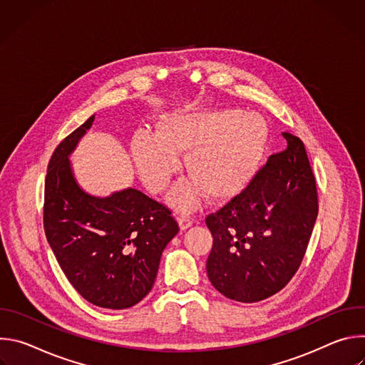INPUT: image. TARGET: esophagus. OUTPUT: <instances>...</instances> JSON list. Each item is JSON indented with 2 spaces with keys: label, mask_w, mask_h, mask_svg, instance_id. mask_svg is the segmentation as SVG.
<instances>
[{
  "label": "esophagus",
  "mask_w": 365,
  "mask_h": 365,
  "mask_svg": "<svg viewBox=\"0 0 365 365\" xmlns=\"http://www.w3.org/2000/svg\"><path fill=\"white\" fill-rule=\"evenodd\" d=\"M178 221H179V225H180L182 230H187V228H190L192 224H193V218L189 217V215H186V214H180V215L178 217Z\"/></svg>",
  "instance_id": "34e87169"
}]
</instances>
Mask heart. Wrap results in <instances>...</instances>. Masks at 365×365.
<instances>
[{"label": "heart", "mask_w": 365, "mask_h": 365, "mask_svg": "<svg viewBox=\"0 0 365 365\" xmlns=\"http://www.w3.org/2000/svg\"><path fill=\"white\" fill-rule=\"evenodd\" d=\"M269 131L262 118L235 111L172 114L158 133L141 128L131 141L138 175L154 193L168 189L180 170V153L193 180L180 183L170 200L179 207L195 206L206 195L221 200L238 195L257 175Z\"/></svg>", "instance_id": "heart-1"}]
</instances>
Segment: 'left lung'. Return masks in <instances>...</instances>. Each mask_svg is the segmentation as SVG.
Masks as SVG:
<instances>
[{
	"instance_id": "1",
	"label": "left lung",
	"mask_w": 365,
	"mask_h": 365,
	"mask_svg": "<svg viewBox=\"0 0 365 365\" xmlns=\"http://www.w3.org/2000/svg\"><path fill=\"white\" fill-rule=\"evenodd\" d=\"M250 185L206 217L214 244L206 273L228 299L254 303L280 292L299 270L318 217V190L302 140L283 133Z\"/></svg>"
}]
</instances>
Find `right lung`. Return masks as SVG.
<instances>
[{
  "label": "right lung",
  "instance_id": "right-lung-1",
  "mask_svg": "<svg viewBox=\"0 0 365 365\" xmlns=\"http://www.w3.org/2000/svg\"><path fill=\"white\" fill-rule=\"evenodd\" d=\"M95 115L53 151L44 182L46 238L76 292L99 307L127 309L151 290L179 224L163 203L128 187L108 197L85 193L69 154Z\"/></svg>",
  "mask_w": 365,
  "mask_h": 365
}]
</instances>
